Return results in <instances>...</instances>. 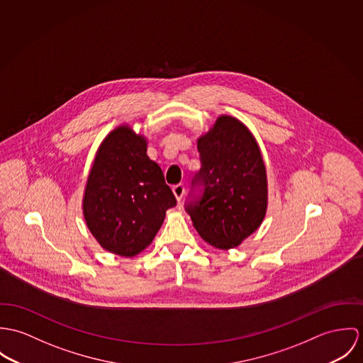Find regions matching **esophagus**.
<instances>
[{
  "instance_id": "obj_1",
  "label": "esophagus",
  "mask_w": 363,
  "mask_h": 363,
  "mask_svg": "<svg viewBox=\"0 0 363 363\" xmlns=\"http://www.w3.org/2000/svg\"><path fill=\"white\" fill-rule=\"evenodd\" d=\"M172 194H174V196H175L177 201H181L182 196H184V194H185V186H184L182 184L174 185V186H172Z\"/></svg>"
}]
</instances>
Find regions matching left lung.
<instances>
[{
	"label": "left lung",
	"mask_w": 363,
	"mask_h": 363,
	"mask_svg": "<svg viewBox=\"0 0 363 363\" xmlns=\"http://www.w3.org/2000/svg\"><path fill=\"white\" fill-rule=\"evenodd\" d=\"M198 150L201 168L195 184L204 192L186 210L207 243L223 250L237 247L267 213V171L260 147L243 122L223 114L198 138Z\"/></svg>",
	"instance_id": "1"
}]
</instances>
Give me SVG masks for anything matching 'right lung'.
Masks as SVG:
<instances>
[{
  "mask_svg": "<svg viewBox=\"0 0 363 363\" xmlns=\"http://www.w3.org/2000/svg\"><path fill=\"white\" fill-rule=\"evenodd\" d=\"M146 152L145 135L118 125L100 143L83 192L86 227L104 250L122 257L143 252L177 203Z\"/></svg>",
  "mask_w": 363,
  "mask_h": 363,
  "instance_id": "right-lung-1",
  "label": "right lung"
}]
</instances>
